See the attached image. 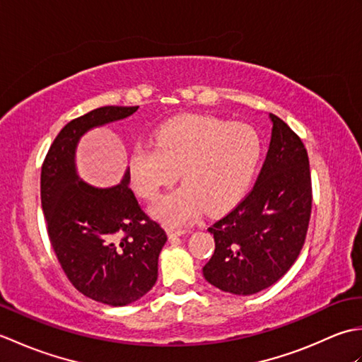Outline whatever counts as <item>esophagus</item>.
I'll use <instances>...</instances> for the list:
<instances>
[{"label": "esophagus", "mask_w": 362, "mask_h": 362, "mask_svg": "<svg viewBox=\"0 0 362 362\" xmlns=\"http://www.w3.org/2000/svg\"><path fill=\"white\" fill-rule=\"evenodd\" d=\"M166 233L169 236V240H173V238L182 236L183 233H185V230H183V228H175V227H166Z\"/></svg>", "instance_id": "1"}]
</instances>
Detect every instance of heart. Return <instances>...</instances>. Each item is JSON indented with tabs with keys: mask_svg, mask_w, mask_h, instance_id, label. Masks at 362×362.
<instances>
[{
	"mask_svg": "<svg viewBox=\"0 0 362 362\" xmlns=\"http://www.w3.org/2000/svg\"><path fill=\"white\" fill-rule=\"evenodd\" d=\"M258 132L247 124L191 115L161 126L156 144H138L130 152L129 171L135 191L156 201L180 173L183 187L161 197L152 214L180 226L204 209L226 211L247 189L261 157Z\"/></svg>",
	"mask_w": 362,
	"mask_h": 362,
	"instance_id": "heart-1",
	"label": "heart"
}]
</instances>
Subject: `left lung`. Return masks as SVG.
<instances>
[{
	"mask_svg": "<svg viewBox=\"0 0 362 362\" xmlns=\"http://www.w3.org/2000/svg\"><path fill=\"white\" fill-rule=\"evenodd\" d=\"M271 144L250 193L209 227L214 253L205 280L224 292L250 296L289 271L308 232L313 188L303 141L275 115Z\"/></svg>",
	"mask_w": 362,
	"mask_h": 362,
	"instance_id": "left-lung-1",
	"label": "left lung"
}]
</instances>
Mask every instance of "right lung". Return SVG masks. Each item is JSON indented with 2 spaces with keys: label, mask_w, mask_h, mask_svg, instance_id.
Listing matches in <instances>:
<instances>
[{
  "label": "right lung",
  "mask_w": 362,
  "mask_h": 362,
  "mask_svg": "<svg viewBox=\"0 0 362 362\" xmlns=\"http://www.w3.org/2000/svg\"><path fill=\"white\" fill-rule=\"evenodd\" d=\"M136 110L138 105H107L68 122L46 153L40 175L46 230L66 279L83 296L112 306L151 291L168 236L141 210L127 185L129 171L119 185L95 188L76 174L74 151L91 127Z\"/></svg>",
  "instance_id": "1"
}]
</instances>
